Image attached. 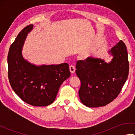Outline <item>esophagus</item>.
Wrapping results in <instances>:
<instances>
[{
	"instance_id": "esophagus-1",
	"label": "esophagus",
	"mask_w": 135,
	"mask_h": 135,
	"mask_svg": "<svg viewBox=\"0 0 135 135\" xmlns=\"http://www.w3.org/2000/svg\"><path fill=\"white\" fill-rule=\"evenodd\" d=\"M70 72L72 74L74 73H75V67H74V65H70Z\"/></svg>"
}]
</instances>
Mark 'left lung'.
Segmentation results:
<instances>
[{"mask_svg":"<svg viewBox=\"0 0 135 135\" xmlns=\"http://www.w3.org/2000/svg\"><path fill=\"white\" fill-rule=\"evenodd\" d=\"M112 61L88 57L76 62V74L81 81L79 96L89 107L104 106L113 102L121 92L129 74L126 45L120 41L109 51Z\"/></svg>","mask_w":135,"mask_h":135,"instance_id":"left-lung-1","label":"left lung"}]
</instances>
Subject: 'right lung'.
Wrapping results in <instances>:
<instances>
[{"label": "right lung", "instance_id": "1", "mask_svg": "<svg viewBox=\"0 0 135 135\" xmlns=\"http://www.w3.org/2000/svg\"><path fill=\"white\" fill-rule=\"evenodd\" d=\"M33 25L25 27L11 45L7 56L11 88L23 101L33 106H47L55 100L60 86L71 75L67 63L36 66L25 60L22 48Z\"/></svg>", "mask_w": 135, "mask_h": 135}]
</instances>
